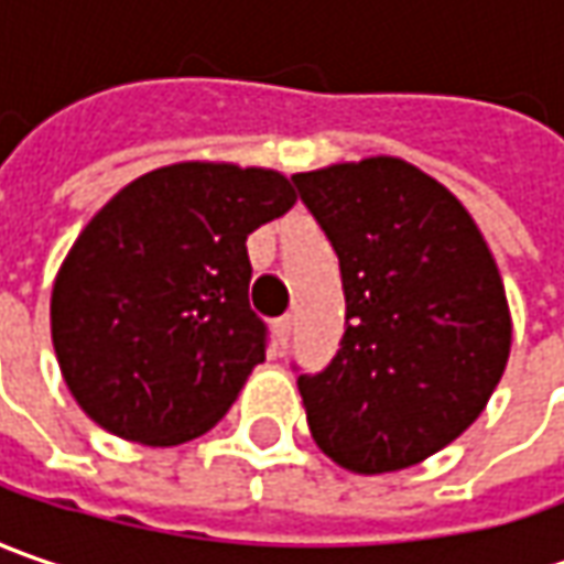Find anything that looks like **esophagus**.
I'll return each instance as SVG.
<instances>
[{
    "mask_svg": "<svg viewBox=\"0 0 564 564\" xmlns=\"http://www.w3.org/2000/svg\"><path fill=\"white\" fill-rule=\"evenodd\" d=\"M292 326H294L292 314H285L275 319V336H279V345H282V348H285V345H289V338H292Z\"/></svg>",
    "mask_w": 564,
    "mask_h": 564,
    "instance_id": "34e87169",
    "label": "esophagus"
}]
</instances>
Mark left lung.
<instances>
[{
  "label": "left lung",
  "instance_id": "left-lung-1",
  "mask_svg": "<svg viewBox=\"0 0 564 564\" xmlns=\"http://www.w3.org/2000/svg\"><path fill=\"white\" fill-rule=\"evenodd\" d=\"M338 253L345 336L297 389L316 445L355 474L458 440L506 373L502 275L462 200L417 165L370 156L292 175Z\"/></svg>",
  "mask_w": 564,
  "mask_h": 564
}]
</instances>
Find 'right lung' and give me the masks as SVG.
<instances>
[{
    "label": "right lung",
    "instance_id": "1",
    "mask_svg": "<svg viewBox=\"0 0 564 564\" xmlns=\"http://www.w3.org/2000/svg\"><path fill=\"white\" fill-rule=\"evenodd\" d=\"M297 200L272 169L175 163L134 178L77 235L53 285V345L90 421L128 443L204 436L267 358L248 235Z\"/></svg>",
    "mask_w": 564,
    "mask_h": 564
}]
</instances>
